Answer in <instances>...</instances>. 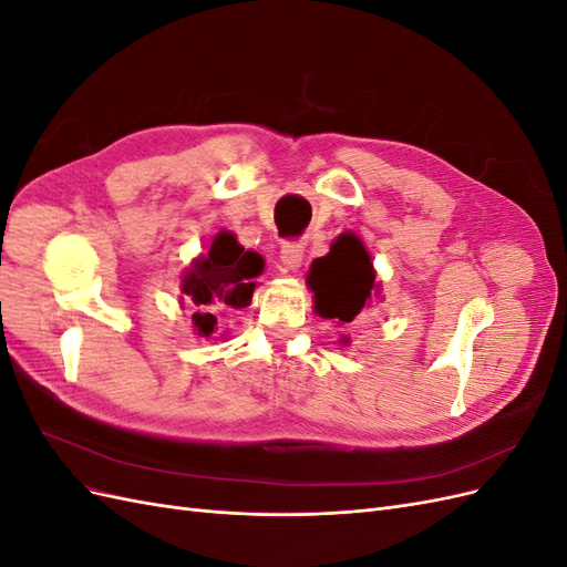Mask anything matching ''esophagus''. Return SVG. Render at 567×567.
<instances>
[{"instance_id": "esophagus-1", "label": "esophagus", "mask_w": 567, "mask_h": 567, "mask_svg": "<svg viewBox=\"0 0 567 567\" xmlns=\"http://www.w3.org/2000/svg\"><path fill=\"white\" fill-rule=\"evenodd\" d=\"M302 252H305V246L298 244V241H286L281 246V265L279 269L284 274L288 271H296L300 265H302Z\"/></svg>"}]
</instances>
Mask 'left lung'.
Masks as SVG:
<instances>
[{
	"instance_id": "left-lung-1",
	"label": "left lung",
	"mask_w": 567,
	"mask_h": 567,
	"mask_svg": "<svg viewBox=\"0 0 567 567\" xmlns=\"http://www.w3.org/2000/svg\"><path fill=\"white\" fill-rule=\"evenodd\" d=\"M307 288L315 293V312L336 323H350L373 300H383L371 255L354 231H342L331 250L310 265ZM340 346H350V338L342 336Z\"/></svg>"
}]
</instances>
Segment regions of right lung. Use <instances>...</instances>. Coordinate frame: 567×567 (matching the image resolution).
I'll use <instances>...</instances> for the list:
<instances>
[{
    "label": "right lung",
    "mask_w": 567,
    "mask_h": 567,
    "mask_svg": "<svg viewBox=\"0 0 567 567\" xmlns=\"http://www.w3.org/2000/svg\"><path fill=\"white\" fill-rule=\"evenodd\" d=\"M265 271V257L255 250H246L238 244L236 234L221 229L208 248L192 260L179 281L182 307H194V331L198 338L215 333L217 307L241 310L252 300L257 279Z\"/></svg>",
    "instance_id": "right-lung-1"
}]
</instances>
